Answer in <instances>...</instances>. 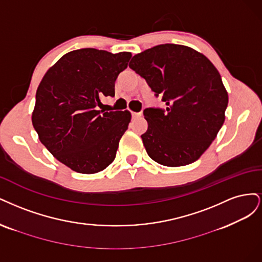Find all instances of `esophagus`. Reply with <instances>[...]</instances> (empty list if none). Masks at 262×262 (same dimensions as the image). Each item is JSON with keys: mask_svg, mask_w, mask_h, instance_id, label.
I'll return each instance as SVG.
<instances>
[{"mask_svg": "<svg viewBox=\"0 0 262 262\" xmlns=\"http://www.w3.org/2000/svg\"><path fill=\"white\" fill-rule=\"evenodd\" d=\"M132 116H133V119H139V117L141 116V113L139 112V113H137V112H132Z\"/></svg>", "mask_w": 262, "mask_h": 262, "instance_id": "34e87169", "label": "esophagus"}]
</instances>
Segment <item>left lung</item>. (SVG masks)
Masks as SVG:
<instances>
[{
	"mask_svg": "<svg viewBox=\"0 0 262 262\" xmlns=\"http://www.w3.org/2000/svg\"><path fill=\"white\" fill-rule=\"evenodd\" d=\"M129 67L166 105L143 111L148 156L165 166L195 162L221 129L229 103L214 65L189 47L165 43L136 54Z\"/></svg>",
	"mask_w": 262,
	"mask_h": 262,
	"instance_id": "8db88e82",
	"label": "left lung"
}]
</instances>
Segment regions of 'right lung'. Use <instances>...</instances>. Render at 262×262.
<instances>
[{"mask_svg": "<svg viewBox=\"0 0 262 262\" xmlns=\"http://www.w3.org/2000/svg\"><path fill=\"white\" fill-rule=\"evenodd\" d=\"M130 57V52L75 50L40 82L32 125L42 145L75 172L98 173L114 161L132 115L99 108L103 97H114L115 80Z\"/></svg>", "mask_w": 262, "mask_h": 262, "instance_id": "obj_1", "label": "right lung"}]
</instances>
